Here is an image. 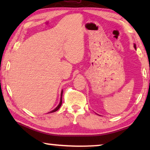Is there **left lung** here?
<instances>
[{
    "mask_svg": "<svg viewBox=\"0 0 150 150\" xmlns=\"http://www.w3.org/2000/svg\"><path fill=\"white\" fill-rule=\"evenodd\" d=\"M134 48H135V49H136V45H135V44H134Z\"/></svg>",
    "mask_w": 150,
    "mask_h": 150,
    "instance_id": "8db88e82",
    "label": "left lung"
}]
</instances>
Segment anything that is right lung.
I'll return each instance as SVG.
<instances>
[{
    "label": "right lung",
    "mask_w": 150,
    "mask_h": 150,
    "mask_svg": "<svg viewBox=\"0 0 150 150\" xmlns=\"http://www.w3.org/2000/svg\"><path fill=\"white\" fill-rule=\"evenodd\" d=\"M62 95H63V91H61V100H60V103H59V105H58V106H57V107H56V108H55L54 110H52V111H50V112H55V111H57V110H58V109H59V108L61 107V104H62Z\"/></svg>",
    "instance_id": "obj_1"
}]
</instances>
